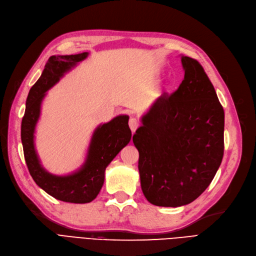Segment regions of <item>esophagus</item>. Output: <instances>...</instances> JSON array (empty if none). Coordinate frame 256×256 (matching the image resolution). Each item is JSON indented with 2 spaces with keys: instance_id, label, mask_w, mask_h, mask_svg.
<instances>
[{
  "instance_id": "1",
  "label": "esophagus",
  "mask_w": 256,
  "mask_h": 256,
  "mask_svg": "<svg viewBox=\"0 0 256 256\" xmlns=\"http://www.w3.org/2000/svg\"><path fill=\"white\" fill-rule=\"evenodd\" d=\"M139 126H140L139 120L134 118V117H131V118L129 120V127H130L131 131H132V132H134V131H136L138 128H139Z\"/></svg>"
}]
</instances>
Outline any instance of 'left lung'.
Listing matches in <instances>:
<instances>
[{"instance_id": "left-lung-1", "label": "left lung", "mask_w": 256, "mask_h": 256, "mask_svg": "<svg viewBox=\"0 0 256 256\" xmlns=\"http://www.w3.org/2000/svg\"><path fill=\"white\" fill-rule=\"evenodd\" d=\"M184 80L142 117L132 141L142 192L160 206L190 204L208 188L224 155V110L196 59L182 56Z\"/></svg>"}]
</instances>
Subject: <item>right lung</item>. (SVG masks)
I'll return each instance as SVG.
<instances>
[{"instance_id":"add662e5","label":"right lung","mask_w":256,"mask_h":256,"mask_svg":"<svg viewBox=\"0 0 256 256\" xmlns=\"http://www.w3.org/2000/svg\"><path fill=\"white\" fill-rule=\"evenodd\" d=\"M87 56L88 52H82L48 59L42 75L28 94L22 122L24 160L34 182L54 198L73 204L90 202L98 196L104 182L106 168L131 139L129 117L120 115L94 130L86 162L78 171L68 176H54L40 166L34 148V130L40 113V103L48 89Z\"/></svg>"}]
</instances>
